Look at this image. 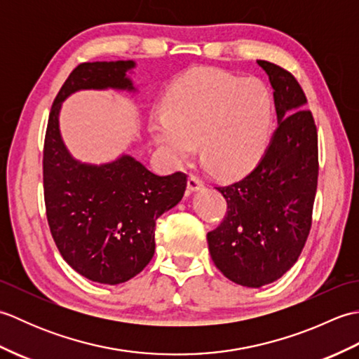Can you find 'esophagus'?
<instances>
[{
    "label": "esophagus",
    "mask_w": 359,
    "mask_h": 359,
    "mask_svg": "<svg viewBox=\"0 0 359 359\" xmlns=\"http://www.w3.org/2000/svg\"><path fill=\"white\" fill-rule=\"evenodd\" d=\"M201 188H203V182L197 177V175H189L188 177V189L191 193L199 191Z\"/></svg>",
    "instance_id": "esophagus-1"
}]
</instances>
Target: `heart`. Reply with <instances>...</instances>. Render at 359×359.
Here are the masks:
<instances>
[{
  "label": "heart",
  "mask_w": 359,
  "mask_h": 359,
  "mask_svg": "<svg viewBox=\"0 0 359 359\" xmlns=\"http://www.w3.org/2000/svg\"><path fill=\"white\" fill-rule=\"evenodd\" d=\"M163 104L149 128L171 165L191 158L197 143L202 162L231 177L250 171L269 144L274 100L259 80L196 67L174 83Z\"/></svg>",
  "instance_id": "1"
}]
</instances>
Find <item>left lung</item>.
I'll list each match as a JSON object with an SVG mask.
<instances>
[{"mask_svg": "<svg viewBox=\"0 0 359 359\" xmlns=\"http://www.w3.org/2000/svg\"><path fill=\"white\" fill-rule=\"evenodd\" d=\"M257 65L273 88L278 128L257 166L217 189L226 215L207 234L212 262L236 284L259 288L292 269L306 245L318 187V133L307 97L292 74Z\"/></svg>", "mask_w": 359, "mask_h": 359, "instance_id": "1", "label": "left lung"}]
</instances>
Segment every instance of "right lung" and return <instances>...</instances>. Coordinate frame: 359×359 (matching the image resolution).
<instances>
[{
  "label": "right lung",
  "instance_id": "obj_1",
  "mask_svg": "<svg viewBox=\"0 0 359 359\" xmlns=\"http://www.w3.org/2000/svg\"><path fill=\"white\" fill-rule=\"evenodd\" d=\"M133 60L81 63L53 100L46 129L43 182L52 238L72 269L89 280L117 285L139 274L154 256L156 220L184 197L187 175H157L123 154L103 165L75 160L60 134V109L83 89L134 93Z\"/></svg>",
  "mask_w": 359,
  "mask_h": 359
}]
</instances>
